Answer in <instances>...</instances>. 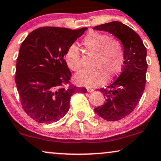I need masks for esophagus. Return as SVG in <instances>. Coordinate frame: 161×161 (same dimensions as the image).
<instances>
[{
    "label": "esophagus",
    "instance_id": "1",
    "mask_svg": "<svg viewBox=\"0 0 161 161\" xmlns=\"http://www.w3.org/2000/svg\"><path fill=\"white\" fill-rule=\"evenodd\" d=\"M87 91L88 92V93H92V92L94 91V90L93 88H91V87H87Z\"/></svg>",
    "mask_w": 161,
    "mask_h": 161
}]
</instances>
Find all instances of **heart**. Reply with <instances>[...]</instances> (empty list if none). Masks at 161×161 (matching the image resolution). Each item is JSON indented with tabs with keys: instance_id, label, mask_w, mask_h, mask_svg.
<instances>
[{
	"instance_id": "b5f03b06",
	"label": "heart",
	"mask_w": 161,
	"mask_h": 161,
	"mask_svg": "<svg viewBox=\"0 0 161 161\" xmlns=\"http://www.w3.org/2000/svg\"><path fill=\"white\" fill-rule=\"evenodd\" d=\"M82 44L89 52L96 53L95 70H82L75 76L77 85L88 87H98L107 81L112 80L123 68L125 51L119 40L111 38L106 34L91 31L83 38ZM65 61L74 71L81 69L80 52L76 46L72 45L65 52Z\"/></svg>"
}]
</instances>
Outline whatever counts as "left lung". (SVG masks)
<instances>
[{
	"instance_id": "1",
	"label": "left lung",
	"mask_w": 161,
	"mask_h": 161,
	"mask_svg": "<svg viewBox=\"0 0 161 161\" xmlns=\"http://www.w3.org/2000/svg\"><path fill=\"white\" fill-rule=\"evenodd\" d=\"M93 29L113 34L124 46L122 72L112 84L99 89L106 102L104 105L94 109L107 121H119L134 110L143 95L147 70V48L134 30L119 21L97 25Z\"/></svg>"
}]
</instances>
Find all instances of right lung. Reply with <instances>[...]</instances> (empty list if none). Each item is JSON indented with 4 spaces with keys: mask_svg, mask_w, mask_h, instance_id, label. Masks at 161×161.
Returning a JSON list of instances; mask_svg holds the SVG:
<instances>
[{
    "mask_svg": "<svg viewBox=\"0 0 161 161\" xmlns=\"http://www.w3.org/2000/svg\"><path fill=\"white\" fill-rule=\"evenodd\" d=\"M87 29L40 27L21 44L14 79L22 108L34 121H59L69 110L73 94L87 93L85 87L70 83L71 72L65 60L67 49Z\"/></svg>",
    "mask_w": 161,
    "mask_h": 161,
    "instance_id": "obj_1",
    "label": "right lung"
}]
</instances>
